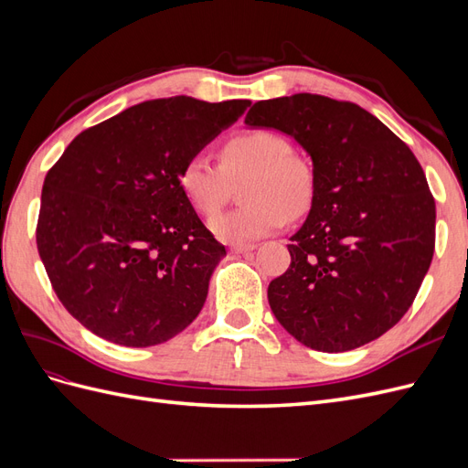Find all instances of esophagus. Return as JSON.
Returning <instances> with one entry per match:
<instances>
[{"label": "esophagus", "instance_id": "obj_1", "mask_svg": "<svg viewBox=\"0 0 468 468\" xmlns=\"http://www.w3.org/2000/svg\"><path fill=\"white\" fill-rule=\"evenodd\" d=\"M256 248H258L256 244H232L230 246V250L234 253H246V251H251V250H256Z\"/></svg>", "mask_w": 468, "mask_h": 468}]
</instances>
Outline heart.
<instances>
[{
  "label": "heart",
  "instance_id": "heart-1",
  "mask_svg": "<svg viewBox=\"0 0 468 468\" xmlns=\"http://www.w3.org/2000/svg\"><path fill=\"white\" fill-rule=\"evenodd\" d=\"M218 164L193 155L177 174L187 203L210 217L226 203L230 181L248 174L239 195L248 201L210 220V230L226 242H253L301 217L314 201V167L292 152L289 140L271 129H242L224 140Z\"/></svg>",
  "mask_w": 468,
  "mask_h": 468
}]
</instances>
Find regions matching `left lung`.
Returning a JSON list of instances; mask_svg holds the SVG:
<instances>
[{"label": "left lung", "mask_w": 468, "mask_h": 468, "mask_svg": "<svg viewBox=\"0 0 468 468\" xmlns=\"http://www.w3.org/2000/svg\"><path fill=\"white\" fill-rule=\"evenodd\" d=\"M246 124L292 136L316 177L291 265L269 282L275 318L316 351L373 342L408 313L433 258L435 201L416 155L369 111L314 93L253 103Z\"/></svg>", "instance_id": "obj_1"}]
</instances>
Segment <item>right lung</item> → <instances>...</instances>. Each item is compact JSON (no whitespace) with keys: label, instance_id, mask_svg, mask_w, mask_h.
I'll list each match as a JSON object with an SVG mask.
<instances>
[{"label":"right lung","instance_id":"obj_1","mask_svg":"<svg viewBox=\"0 0 468 468\" xmlns=\"http://www.w3.org/2000/svg\"><path fill=\"white\" fill-rule=\"evenodd\" d=\"M248 99H150L80 133L45 177L37 248L64 308L124 347L172 339L201 313L224 246L177 174Z\"/></svg>","mask_w":468,"mask_h":468}]
</instances>
